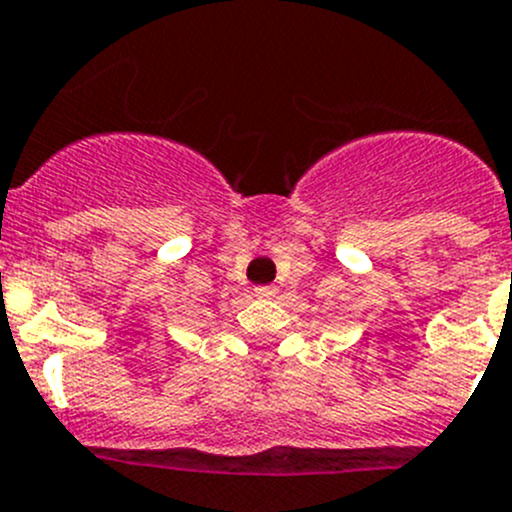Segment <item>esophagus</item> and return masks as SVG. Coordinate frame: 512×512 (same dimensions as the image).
I'll list each match as a JSON object with an SVG mask.
<instances>
[{
	"label": "esophagus",
	"mask_w": 512,
	"mask_h": 512,
	"mask_svg": "<svg viewBox=\"0 0 512 512\" xmlns=\"http://www.w3.org/2000/svg\"><path fill=\"white\" fill-rule=\"evenodd\" d=\"M255 295L262 297V300H270V297L277 295V287L275 285H262V287H255Z\"/></svg>",
	"instance_id": "obj_1"
}]
</instances>
